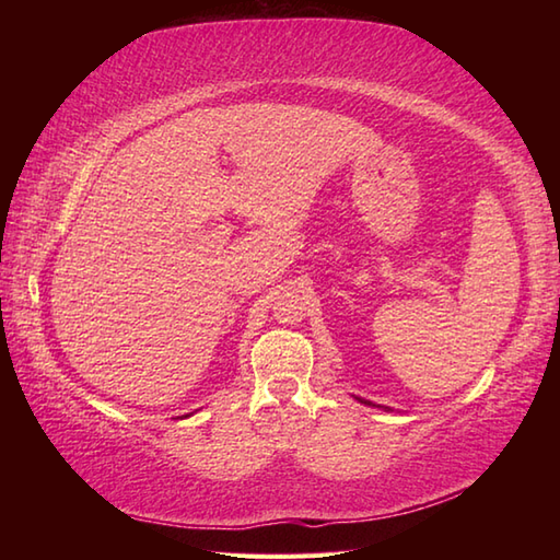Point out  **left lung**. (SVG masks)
<instances>
[{"instance_id":"8db88e82","label":"left lung","mask_w":560,"mask_h":560,"mask_svg":"<svg viewBox=\"0 0 560 560\" xmlns=\"http://www.w3.org/2000/svg\"><path fill=\"white\" fill-rule=\"evenodd\" d=\"M353 399H359L361 404H365V407H377V404H373V401H368V399H361V397H353ZM377 409H385V411H395V409H389V407H377Z\"/></svg>"}]
</instances>
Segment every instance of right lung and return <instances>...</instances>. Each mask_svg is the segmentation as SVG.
Listing matches in <instances>:
<instances>
[{"mask_svg": "<svg viewBox=\"0 0 560 560\" xmlns=\"http://www.w3.org/2000/svg\"><path fill=\"white\" fill-rule=\"evenodd\" d=\"M189 416V413H187ZM187 416H180V419H187Z\"/></svg>", "mask_w": 560, "mask_h": 560, "instance_id": "add662e5", "label": "right lung"}]
</instances>
